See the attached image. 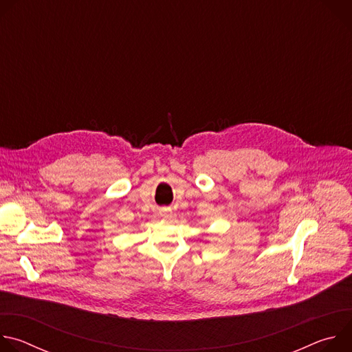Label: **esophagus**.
<instances>
[{
    "mask_svg": "<svg viewBox=\"0 0 352 352\" xmlns=\"http://www.w3.org/2000/svg\"><path fill=\"white\" fill-rule=\"evenodd\" d=\"M160 216H162L163 219H168V217H171V214H170V212H168V210H163V212L160 213Z\"/></svg>",
    "mask_w": 352,
    "mask_h": 352,
    "instance_id": "esophagus-1",
    "label": "esophagus"
}]
</instances>
